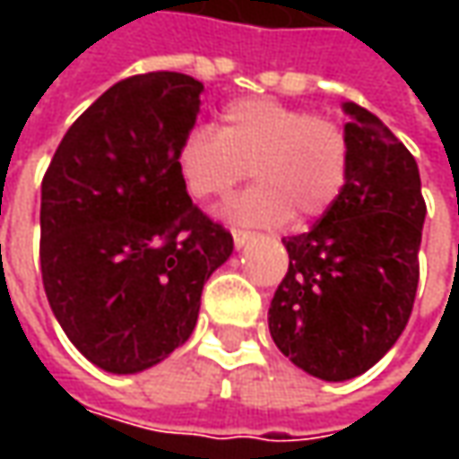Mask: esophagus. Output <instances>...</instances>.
I'll return each mask as SVG.
<instances>
[{
  "label": "esophagus",
  "mask_w": 459,
  "mask_h": 459,
  "mask_svg": "<svg viewBox=\"0 0 459 459\" xmlns=\"http://www.w3.org/2000/svg\"><path fill=\"white\" fill-rule=\"evenodd\" d=\"M232 239L238 247H245L250 239H255V232H247V230H232Z\"/></svg>",
  "instance_id": "1"
}]
</instances>
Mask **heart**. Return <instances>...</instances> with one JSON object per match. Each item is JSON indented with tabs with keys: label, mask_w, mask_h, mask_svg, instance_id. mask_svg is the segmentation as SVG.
<instances>
[{
	"label": "heart",
	"mask_w": 459,
	"mask_h": 459,
	"mask_svg": "<svg viewBox=\"0 0 459 459\" xmlns=\"http://www.w3.org/2000/svg\"><path fill=\"white\" fill-rule=\"evenodd\" d=\"M350 160V137L337 119L260 97L232 101L220 130L194 125L176 151L181 184L199 202L227 196L250 170L257 184L224 214L255 227H278L293 212L322 217L347 186Z\"/></svg>",
	"instance_id": "obj_1"
}]
</instances>
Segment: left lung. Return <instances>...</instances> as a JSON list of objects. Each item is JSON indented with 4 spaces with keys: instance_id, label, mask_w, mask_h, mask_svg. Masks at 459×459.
I'll use <instances>...</instances> for the list:
<instances>
[{
    "instance_id": "obj_1",
    "label": "left lung",
    "mask_w": 459,
    "mask_h": 459,
    "mask_svg": "<svg viewBox=\"0 0 459 459\" xmlns=\"http://www.w3.org/2000/svg\"><path fill=\"white\" fill-rule=\"evenodd\" d=\"M344 112L347 186L308 232L283 238L289 271L268 308L275 347L322 380L370 370L406 329L427 217L414 155L373 112Z\"/></svg>"
}]
</instances>
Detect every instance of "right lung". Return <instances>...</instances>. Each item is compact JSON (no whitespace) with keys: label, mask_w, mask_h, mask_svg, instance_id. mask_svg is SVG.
I'll use <instances>...</instances> for the list:
<instances>
[{"label":"right lung","mask_w":459,"mask_h":459,"mask_svg":"<svg viewBox=\"0 0 459 459\" xmlns=\"http://www.w3.org/2000/svg\"><path fill=\"white\" fill-rule=\"evenodd\" d=\"M202 91L176 71L117 81L45 170V296L65 337L107 373H140L181 347L204 283L232 255V235L191 202L176 168Z\"/></svg>","instance_id":"1"}]
</instances>
